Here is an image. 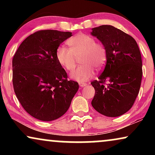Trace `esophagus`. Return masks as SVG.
I'll use <instances>...</instances> for the list:
<instances>
[{
	"label": "esophagus",
	"instance_id": "obj_1",
	"mask_svg": "<svg viewBox=\"0 0 155 155\" xmlns=\"http://www.w3.org/2000/svg\"><path fill=\"white\" fill-rule=\"evenodd\" d=\"M79 85L80 87H85L87 85L86 83H84V82H80Z\"/></svg>",
	"mask_w": 155,
	"mask_h": 155
}]
</instances>
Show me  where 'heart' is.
<instances>
[{"instance_id":"b5f03b06","label":"heart","mask_w":155,"mask_h":155,"mask_svg":"<svg viewBox=\"0 0 155 155\" xmlns=\"http://www.w3.org/2000/svg\"><path fill=\"white\" fill-rule=\"evenodd\" d=\"M70 46H59L56 51L58 63L66 71L75 68L78 58L81 65L71 73L72 79L79 82L87 81L94 74V68H102L107 61V51L102 44L96 43L94 37L78 34L68 41Z\"/></svg>"}]
</instances>
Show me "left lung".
I'll use <instances>...</instances> for the list:
<instances>
[{"mask_svg": "<svg viewBox=\"0 0 155 155\" xmlns=\"http://www.w3.org/2000/svg\"><path fill=\"white\" fill-rule=\"evenodd\" d=\"M92 30L91 35L107 51L104 70L98 80L91 82L95 90L92 105L102 115L117 117L130 110L139 93L143 75L140 51L131 36L111 25Z\"/></svg>", "mask_w": 155, "mask_h": 155, "instance_id": "8db88e82", "label": "left lung"}]
</instances>
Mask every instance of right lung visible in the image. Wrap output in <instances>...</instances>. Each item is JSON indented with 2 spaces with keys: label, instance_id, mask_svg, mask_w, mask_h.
I'll use <instances>...</instances> for the list:
<instances>
[{
  "label": "right lung",
  "instance_id": "1",
  "mask_svg": "<svg viewBox=\"0 0 155 155\" xmlns=\"http://www.w3.org/2000/svg\"><path fill=\"white\" fill-rule=\"evenodd\" d=\"M72 32L41 30L22 42L12 59V84L17 98L29 115L43 121L62 116L79 85L68 80L56 58L58 46Z\"/></svg>",
  "mask_w": 155,
  "mask_h": 155
}]
</instances>
